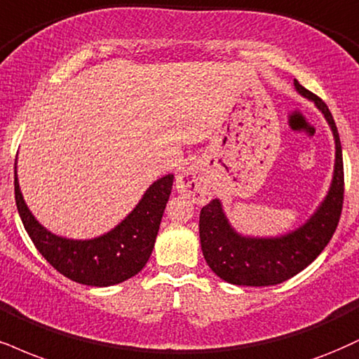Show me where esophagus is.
<instances>
[{"instance_id":"1","label":"esophagus","mask_w":359,"mask_h":359,"mask_svg":"<svg viewBox=\"0 0 359 359\" xmlns=\"http://www.w3.org/2000/svg\"><path fill=\"white\" fill-rule=\"evenodd\" d=\"M177 191L194 201L204 202L209 197V185L202 172L196 168H189L177 177Z\"/></svg>"}]
</instances>
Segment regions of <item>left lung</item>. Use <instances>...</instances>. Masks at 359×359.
Returning <instances> with one entry per match:
<instances>
[{
  "instance_id": "left-lung-1",
  "label": "left lung",
  "mask_w": 359,
  "mask_h": 359,
  "mask_svg": "<svg viewBox=\"0 0 359 359\" xmlns=\"http://www.w3.org/2000/svg\"><path fill=\"white\" fill-rule=\"evenodd\" d=\"M296 90L316 103L330 123L336 144L334 172L325 201L296 231L279 237H249L234 231L219 198L202 207L198 219L202 254L219 278L237 286H274L308 267L326 248L338 227L344 197L343 152L330 109L321 98L294 80Z\"/></svg>"
}]
</instances>
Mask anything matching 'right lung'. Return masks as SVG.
I'll return each instance as SVG.
<instances>
[{"mask_svg": "<svg viewBox=\"0 0 359 359\" xmlns=\"http://www.w3.org/2000/svg\"><path fill=\"white\" fill-rule=\"evenodd\" d=\"M172 184V174L155 180L118 226L100 237L85 241L51 234L34 219L21 196L16 170L15 198L21 222L34 248L60 274L86 286L107 287L123 283L144 269L154 250Z\"/></svg>", "mask_w": 359, "mask_h": 359, "instance_id": "right-lung-1", "label": "right lung"}]
</instances>
